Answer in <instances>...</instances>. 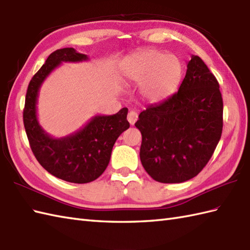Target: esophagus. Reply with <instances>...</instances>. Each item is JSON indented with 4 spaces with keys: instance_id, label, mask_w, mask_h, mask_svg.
<instances>
[{
    "instance_id": "esophagus-1",
    "label": "esophagus",
    "mask_w": 250,
    "mask_h": 250,
    "mask_svg": "<svg viewBox=\"0 0 250 250\" xmlns=\"http://www.w3.org/2000/svg\"><path fill=\"white\" fill-rule=\"evenodd\" d=\"M127 120H128L130 125H135V123L138 120V113L135 112V111H130L128 115H127Z\"/></svg>"
}]
</instances>
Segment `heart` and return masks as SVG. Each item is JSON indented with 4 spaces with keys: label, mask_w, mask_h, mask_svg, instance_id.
I'll return each mask as SVG.
<instances>
[{
    "label": "heart",
    "mask_w": 250,
    "mask_h": 250,
    "mask_svg": "<svg viewBox=\"0 0 250 250\" xmlns=\"http://www.w3.org/2000/svg\"><path fill=\"white\" fill-rule=\"evenodd\" d=\"M122 70L127 79L142 84L148 102L159 103L176 92L183 78V65L175 55L159 50H146L127 58Z\"/></svg>",
    "instance_id": "obj_1"
}]
</instances>
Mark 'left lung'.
<instances>
[{
	"label": "left lung",
	"instance_id": "left-lung-1",
	"mask_svg": "<svg viewBox=\"0 0 250 250\" xmlns=\"http://www.w3.org/2000/svg\"><path fill=\"white\" fill-rule=\"evenodd\" d=\"M224 104L218 81L198 55L187 63L177 93L139 114L140 159L160 183H183L199 174L223 131Z\"/></svg>",
	"mask_w": 250,
	"mask_h": 250
}]
</instances>
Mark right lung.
Here are the masks:
<instances>
[{
	"label": "right lung",
	"instance_id": "1",
	"mask_svg": "<svg viewBox=\"0 0 250 250\" xmlns=\"http://www.w3.org/2000/svg\"><path fill=\"white\" fill-rule=\"evenodd\" d=\"M74 48L52 52L27 86L23 110L24 128L36 159L50 174L66 182L84 184L101 176L108 167L111 152L122 132L129 128L128 109L112 115H95L74 134L53 138L37 119V99L42 82L63 62L87 61Z\"/></svg>",
	"mask_w": 250,
	"mask_h": 250
}]
</instances>
